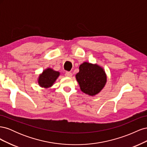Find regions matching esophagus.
<instances>
[{
  "label": "esophagus",
  "instance_id": "1",
  "mask_svg": "<svg viewBox=\"0 0 147 147\" xmlns=\"http://www.w3.org/2000/svg\"><path fill=\"white\" fill-rule=\"evenodd\" d=\"M65 76L67 77H71L72 76V73L70 72H66L65 73Z\"/></svg>",
  "mask_w": 147,
  "mask_h": 147
}]
</instances>
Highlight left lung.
<instances>
[{"instance_id": "1", "label": "left lung", "mask_w": 147, "mask_h": 147, "mask_svg": "<svg viewBox=\"0 0 147 147\" xmlns=\"http://www.w3.org/2000/svg\"><path fill=\"white\" fill-rule=\"evenodd\" d=\"M76 79L82 91L92 96L98 94L104 87L107 76L101 67L84 62L79 67Z\"/></svg>"}]
</instances>
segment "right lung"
<instances>
[{"instance_id": "obj_1", "label": "right lung", "mask_w": 147, "mask_h": 147, "mask_svg": "<svg viewBox=\"0 0 147 147\" xmlns=\"http://www.w3.org/2000/svg\"><path fill=\"white\" fill-rule=\"evenodd\" d=\"M59 75V72L48 68L44 70L41 75H40L38 83L41 87L49 88L53 85Z\"/></svg>"}]
</instances>
